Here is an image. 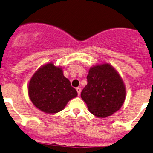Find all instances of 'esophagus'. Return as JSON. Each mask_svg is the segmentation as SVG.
<instances>
[{"label": "esophagus", "instance_id": "esophagus-1", "mask_svg": "<svg viewBox=\"0 0 153 153\" xmlns=\"http://www.w3.org/2000/svg\"><path fill=\"white\" fill-rule=\"evenodd\" d=\"M76 91H77V92H78V94L80 95V91H81V88H80V87H78V88H76Z\"/></svg>", "mask_w": 153, "mask_h": 153}]
</instances>
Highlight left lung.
Segmentation results:
<instances>
[{
    "instance_id": "8db88e82",
    "label": "left lung",
    "mask_w": 153,
    "mask_h": 153,
    "mask_svg": "<svg viewBox=\"0 0 153 153\" xmlns=\"http://www.w3.org/2000/svg\"><path fill=\"white\" fill-rule=\"evenodd\" d=\"M80 96L93 115L105 117L123 105L126 88L116 70L109 64H103L90 68L87 85Z\"/></svg>"
}]
</instances>
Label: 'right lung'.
I'll use <instances>...</instances> for the list:
<instances>
[{"mask_svg":"<svg viewBox=\"0 0 153 153\" xmlns=\"http://www.w3.org/2000/svg\"><path fill=\"white\" fill-rule=\"evenodd\" d=\"M28 94L37 108L50 114L62 110L67 103L78 95L70 80L64 76L62 68L52 63L43 65L33 75Z\"/></svg>","mask_w":153,"mask_h":153,"instance_id":"1","label":"right lung"}]
</instances>
